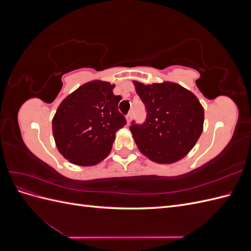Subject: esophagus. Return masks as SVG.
<instances>
[{
	"label": "esophagus",
	"instance_id": "1",
	"mask_svg": "<svg viewBox=\"0 0 251 251\" xmlns=\"http://www.w3.org/2000/svg\"><path fill=\"white\" fill-rule=\"evenodd\" d=\"M126 124L130 125L131 121H132V113H128L127 115L126 116Z\"/></svg>",
	"mask_w": 251,
	"mask_h": 251
}]
</instances>
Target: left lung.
Wrapping results in <instances>:
<instances>
[{"label": "left lung", "instance_id": "obj_1", "mask_svg": "<svg viewBox=\"0 0 251 251\" xmlns=\"http://www.w3.org/2000/svg\"><path fill=\"white\" fill-rule=\"evenodd\" d=\"M147 109L142 125L130 126L141 153L150 160L170 164L189 153L203 131L204 109L198 98L178 83L144 85L133 81Z\"/></svg>", "mask_w": 251, "mask_h": 251}]
</instances>
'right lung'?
Returning <instances> with one entry per match:
<instances>
[{"mask_svg": "<svg viewBox=\"0 0 251 251\" xmlns=\"http://www.w3.org/2000/svg\"><path fill=\"white\" fill-rule=\"evenodd\" d=\"M115 85L92 80L83 83L58 105L52 132L59 153L71 163L90 166L107 157L115 134L126 124L118 111L121 96Z\"/></svg>", "mask_w": 251, "mask_h": 251, "instance_id": "add662e5", "label": "right lung"}]
</instances>
